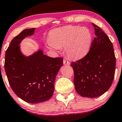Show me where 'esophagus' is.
Instances as JSON below:
<instances>
[{
  "instance_id": "obj_1",
  "label": "esophagus",
  "mask_w": 122,
  "mask_h": 122,
  "mask_svg": "<svg viewBox=\"0 0 122 122\" xmlns=\"http://www.w3.org/2000/svg\"><path fill=\"white\" fill-rule=\"evenodd\" d=\"M63 63L64 65H70V62L67 60H63Z\"/></svg>"
}]
</instances>
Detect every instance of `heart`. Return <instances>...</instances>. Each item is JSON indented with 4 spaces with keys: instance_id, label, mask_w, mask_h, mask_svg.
<instances>
[{
    "instance_id": "heart-1",
    "label": "heart",
    "mask_w": 122,
    "mask_h": 122,
    "mask_svg": "<svg viewBox=\"0 0 122 122\" xmlns=\"http://www.w3.org/2000/svg\"><path fill=\"white\" fill-rule=\"evenodd\" d=\"M92 41V33L88 28L68 25L52 30L47 45L55 50L64 46L65 52L69 58L78 59L87 53Z\"/></svg>"
}]
</instances>
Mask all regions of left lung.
<instances>
[{"label":"left lung","instance_id":"left-lung-1","mask_svg":"<svg viewBox=\"0 0 122 122\" xmlns=\"http://www.w3.org/2000/svg\"><path fill=\"white\" fill-rule=\"evenodd\" d=\"M93 24L96 37L89 51L80 60L71 64L74 73L76 90L83 97L94 98L104 94L113 81L116 57L113 44L98 26Z\"/></svg>","mask_w":122,"mask_h":122}]
</instances>
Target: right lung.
<instances>
[{"label":"right lung","mask_w":122,"mask_h":122,"mask_svg":"<svg viewBox=\"0 0 122 122\" xmlns=\"http://www.w3.org/2000/svg\"><path fill=\"white\" fill-rule=\"evenodd\" d=\"M35 29H25L13 38L5 60V70L12 90L30 103L45 102L52 96L55 77L63 64L62 58L48 56L41 50L29 56L21 53L20 42L33 35Z\"/></svg>","instance_id":"right-lung-1"}]
</instances>
